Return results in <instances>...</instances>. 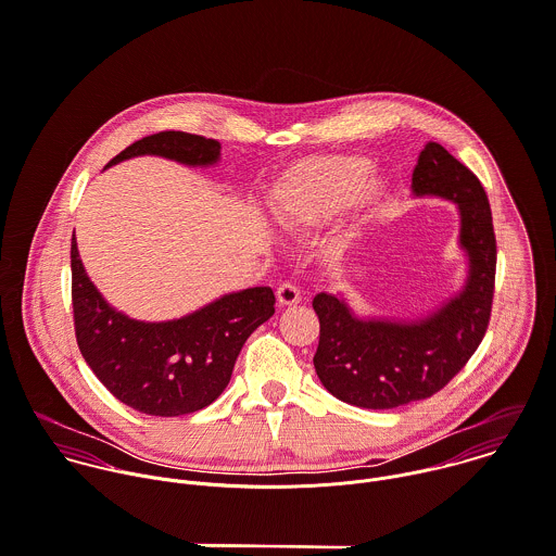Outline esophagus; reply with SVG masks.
I'll return each mask as SVG.
<instances>
[{
	"instance_id": "esophagus-1",
	"label": "esophagus",
	"mask_w": 556,
	"mask_h": 556,
	"mask_svg": "<svg viewBox=\"0 0 556 556\" xmlns=\"http://www.w3.org/2000/svg\"><path fill=\"white\" fill-rule=\"evenodd\" d=\"M276 298H278L280 306H295L302 300L300 289L293 282H282L276 291Z\"/></svg>"
}]
</instances>
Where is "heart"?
<instances>
[{
	"instance_id": "b5f03b06",
	"label": "heart",
	"mask_w": 556,
	"mask_h": 556,
	"mask_svg": "<svg viewBox=\"0 0 556 556\" xmlns=\"http://www.w3.org/2000/svg\"><path fill=\"white\" fill-rule=\"evenodd\" d=\"M371 180V163L358 156L311 159L295 165L271 191V213L287 228L319 226L352 206Z\"/></svg>"
}]
</instances>
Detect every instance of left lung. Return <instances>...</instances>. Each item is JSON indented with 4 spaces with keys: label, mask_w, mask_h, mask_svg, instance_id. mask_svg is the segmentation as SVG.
<instances>
[{
    "label": "left lung",
    "mask_w": 556,
    "mask_h": 556,
    "mask_svg": "<svg viewBox=\"0 0 556 556\" xmlns=\"http://www.w3.org/2000/svg\"><path fill=\"white\" fill-rule=\"evenodd\" d=\"M410 189L417 198L434 195L458 206L467 280L454 298L419 319H363L341 295L313 298L319 317L315 371L334 397L363 408H395L441 391L471 358L489 326L495 235L480 180L430 141L419 152Z\"/></svg>",
    "instance_id": "1"
}]
</instances>
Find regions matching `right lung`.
I'll return each mask as SVG.
<instances>
[{"label":"right lung","instance_id":"1","mask_svg":"<svg viewBox=\"0 0 556 556\" xmlns=\"http://www.w3.org/2000/svg\"><path fill=\"white\" fill-rule=\"evenodd\" d=\"M219 141L189 132H159L117 154L163 156L189 167L219 161ZM72 302L78 348L100 382L130 408L178 417L215 402L230 382L248 337L274 315V291L252 287L172 321H139L115 311L89 280L72 239Z\"/></svg>","mask_w":556,"mask_h":556}]
</instances>
